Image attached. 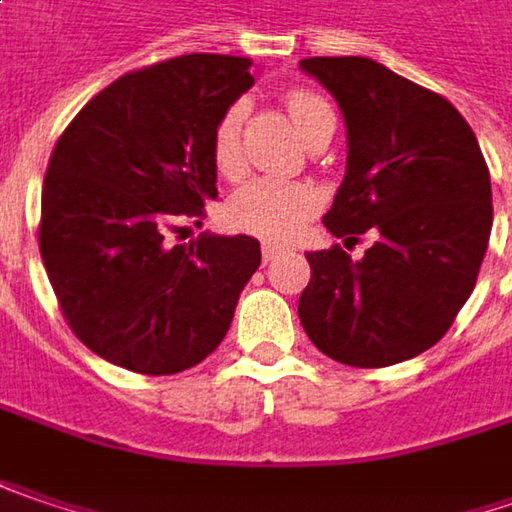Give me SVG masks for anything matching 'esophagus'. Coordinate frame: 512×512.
Returning <instances> with one entry per match:
<instances>
[{
  "label": "esophagus",
  "instance_id": "esophagus-1",
  "mask_svg": "<svg viewBox=\"0 0 512 512\" xmlns=\"http://www.w3.org/2000/svg\"><path fill=\"white\" fill-rule=\"evenodd\" d=\"M286 249L284 246H278V243H263V260L269 263V260H275L278 255H284Z\"/></svg>",
  "mask_w": 512,
  "mask_h": 512
}]
</instances>
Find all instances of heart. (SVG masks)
Returning <instances> with one entry per match:
<instances>
[{"label":"heart","instance_id":"1","mask_svg":"<svg viewBox=\"0 0 512 512\" xmlns=\"http://www.w3.org/2000/svg\"><path fill=\"white\" fill-rule=\"evenodd\" d=\"M286 106L304 138L310 136L327 115H333L330 106L307 89L289 92ZM243 115H246L243 104L228 106L223 118L217 121L214 138H211V159L226 179H237L246 167L243 138H240ZM318 205H321V196L307 182L257 176L234 191L226 205V217L234 228L257 234L263 240H289L307 226V220L316 214Z\"/></svg>","mask_w":512,"mask_h":512}]
</instances>
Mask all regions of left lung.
<instances>
[{"mask_svg": "<svg viewBox=\"0 0 512 512\" xmlns=\"http://www.w3.org/2000/svg\"><path fill=\"white\" fill-rule=\"evenodd\" d=\"M336 98L347 127L345 179L324 226L356 240L310 252L298 318L310 342L350 368H385L443 339L472 295L493 228L490 170L464 115L368 57L298 63Z\"/></svg>", "mask_w": 512, "mask_h": 512, "instance_id": "1", "label": "left lung"}]
</instances>
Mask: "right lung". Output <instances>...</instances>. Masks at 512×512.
Segmentation results:
<instances>
[{
	"mask_svg": "<svg viewBox=\"0 0 512 512\" xmlns=\"http://www.w3.org/2000/svg\"><path fill=\"white\" fill-rule=\"evenodd\" d=\"M252 60L182 54L109 83L48 159L40 255L75 336L136 374H179L226 339L260 266L249 234L170 243L176 217L217 199L214 127Z\"/></svg>",
	"mask_w": 512,
	"mask_h": 512,
	"instance_id": "obj_1",
	"label": "right lung"
}]
</instances>
